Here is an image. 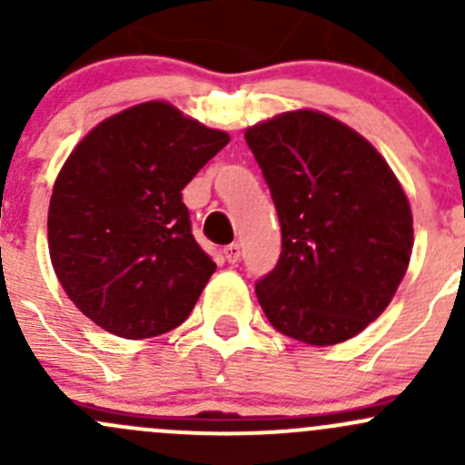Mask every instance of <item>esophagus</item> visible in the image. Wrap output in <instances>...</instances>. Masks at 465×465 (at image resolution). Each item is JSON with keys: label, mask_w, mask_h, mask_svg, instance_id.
Segmentation results:
<instances>
[{"label": "esophagus", "mask_w": 465, "mask_h": 465, "mask_svg": "<svg viewBox=\"0 0 465 465\" xmlns=\"http://www.w3.org/2000/svg\"><path fill=\"white\" fill-rule=\"evenodd\" d=\"M223 254H224V259H227V262H232L233 265V262L241 261V245H238V242H232V245L224 247Z\"/></svg>", "instance_id": "esophagus-1"}]
</instances>
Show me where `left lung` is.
<instances>
[{
    "mask_svg": "<svg viewBox=\"0 0 465 465\" xmlns=\"http://www.w3.org/2000/svg\"><path fill=\"white\" fill-rule=\"evenodd\" d=\"M245 142L270 186L281 256L256 281L272 326L312 346L351 340L382 315L410 265L414 229L382 154L312 110L252 125Z\"/></svg>",
    "mask_w": 465,
    "mask_h": 465,
    "instance_id": "obj_1",
    "label": "left lung"
}]
</instances>
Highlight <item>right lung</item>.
<instances>
[{"mask_svg": "<svg viewBox=\"0 0 465 465\" xmlns=\"http://www.w3.org/2000/svg\"><path fill=\"white\" fill-rule=\"evenodd\" d=\"M229 143L163 101L128 107L74 148L54 184L49 254L103 331L162 335L193 311L215 262L191 233L182 189Z\"/></svg>", "mask_w": 465, "mask_h": 465, "instance_id": "obj_1", "label": "right lung"}]
</instances>
